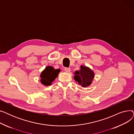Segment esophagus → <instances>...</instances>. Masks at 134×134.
<instances>
[{"instance_id": "obj_1", "label": "esophagus", "mask_w": 134, "mask_h": 134, "mask_svg": "<svg viewBox=\"0 0 134 134\" xmlns=\"http://www.w3.org/2000/svg\"><path fill=\"white\" fill-rule=\"evenodd\" d=\"M65 71L66 72H67V73H69L70 72H71V69H70L69 68H65Z\"/></svg>"}]
</instances>
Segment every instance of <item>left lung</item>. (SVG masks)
Segmentation results:
<instances>
[{"instance_id":"8db88e82","label":"left lung","mask_w":134,"mask_h":134,"mask_svg":"<svg viewBox=\"0 0 134 134\" xmlns=\"http://www.w3.org/2000/svg\"><path fill=\"white\" fill-rule=\"evenodd\" d=\"M74 79L82 87H87L91 85L94 78V73L87 66H80V70L76 71Z\"/></svg>"}]
</instances>
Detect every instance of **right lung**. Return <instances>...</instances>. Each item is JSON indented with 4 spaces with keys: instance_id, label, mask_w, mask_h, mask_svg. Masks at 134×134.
<instances>
[{
    "instance_id": "add662e5",
    "label": "right lung",
    "mask_w": 134,
    "mask_h": 134,
    "mask_svg": "<svg viewBox=\"0 0 134 134\" xmlns=\"http://www.w3.org/2000/svg\"><path fill=\"white\" fill-rule=\"evenodd\" d=\"M60 71V69H55L52 66H47L40 74L41 82L45 86L51 85Z\"/></svg>"
}]
</instances>
